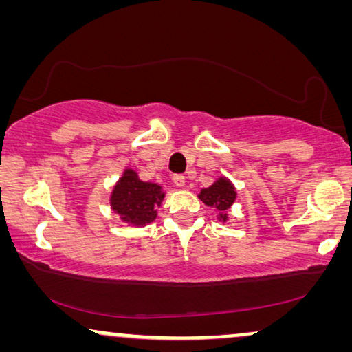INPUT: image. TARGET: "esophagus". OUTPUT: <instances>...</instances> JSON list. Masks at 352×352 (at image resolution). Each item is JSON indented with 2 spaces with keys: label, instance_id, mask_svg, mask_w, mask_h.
Segmentation results:
<instances>
[{
  "label": "esophagus",
  "instance_id": "34e87169",
  "mask_svg": "<svg viewBox=\"0 0 352 352\" xmlns=\"http://www.w3.org/2000/svg\"><path fill=\"white\" fill-rule=\"evenodd\" d=\"M171 181L175 182V186H177V187H184V184H186V177L182 175H173Z\"/></svg>",
  "mask_w": 352,
  "mask_h": 352
}]
</instances>
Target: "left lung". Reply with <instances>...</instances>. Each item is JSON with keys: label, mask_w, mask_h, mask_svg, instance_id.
<instances>
[{"label": "left lung", "mask_w": 352, "mask_h": 352, "mask_svg": "<svg viewBox=\"0 0 352 352\" xmlns=\"http://www.w3.org/2000/svg\"><path fill=\"white\" fill-rule=\"evenodd\" d=\"M199 199L204 201L206 206L218 210L221 213L223 221L228 219L226 211L235 200V190L234 186L230 184L228 179H219L216 181L213 186H210L208 189H201Z\"/></svg>", "instance_id": "8db88e82"}]
</instances>
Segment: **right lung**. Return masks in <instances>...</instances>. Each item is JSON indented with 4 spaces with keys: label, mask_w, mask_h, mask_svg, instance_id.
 <instances>
[{
    "label": "right lung",
    "mask_w": 352,
    "mask_h": 352,
    "mask_svg": "<svg viewBox=\"0 0 352 352\" xmlns=\"http://www.w3.org/2000/svg\"><path fill=\"white\" fill-rule=\"evenodd\" d=\"M163 200L160 186L139 181L131 170L124 171L112 194V208L129 224L146 226L155 219L157 206Z\"/></svg>",
    "instance_id": "right-lung-1"
}]
</instances>
